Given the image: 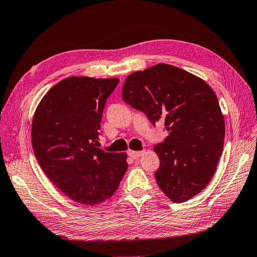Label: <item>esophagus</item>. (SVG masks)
Instances as JSON below:
<instances>
[{
  "instance_id": "34e87169",
  "label": "esophagus",
  "mask_w": 257,
  "mask_h": 257,
  "mask_svg": "<svg viewBox=\"0 0 257 257\" xmlns=\"http://www.w3.org/2000/svg\"><path fill=\"white\" fill-rule=\"evenodd\" d=\"M143 151H128V155L130 157L133 159V160H136L138 158H141L143 155Z\"/></svg>"
}]
</instances>
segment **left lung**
I'll return each mask as SVG.
<instances>
[{
	"label": "left lung",
	"instance_id": "1",
	"mask_svg": "<svg viewBox=\"0 0 257 257\" xmlns=\"http://www.w3.org/2000/svg\"><path fill=\"white\" fill-rule=\"evenodd\" d=\"M122 98L149 121H163L169 135L154 146V176L165 195L183 203L203 191L223 151L225 124L213 90L183 69L158 64L130 75Z\"/></svg>",
	"mask_w": 257,
	"mask_h": 257
}]
</instances>
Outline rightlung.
Segmentation results:
<instances>
[{
	"mask_svg": "<svg viewBox=\"0 0 257 257\" xmlns=\"http://www.w3.org/2000/svg\"><path fill=\"white\" fill-rule=\"evenodd\" d=\"M118 83V78L69 77L48 91L35 111L32 145L38 164L76 203H104L127 169L125 153L98 148L106 100Z\"/></svg>",
	"mask_w": 257,
	"mask_h": 257,
	"instance_id": "add662e5",
	"label": "right lung"
}]
</instances>
